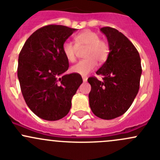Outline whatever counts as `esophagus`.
<instances>
[{
    "label": "esophagus",
    "mask_w": 160,
    "mask_h": 160,
    "mask_svg": "<svg viewBox=\"0 0 160 160\" xmlns=\"http://www.w3.org/2000/svg\"><path fill=\"white\" fill-rule=\"evenodd\" d=\"M87 80H88V77H83V82H87Z\"/></svg>",
    "instance_id": "obj_1"
}]
</instances>
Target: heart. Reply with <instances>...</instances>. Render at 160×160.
Listing matches in <instances>:
<instances>
[{
	"label": "heart",
	"mask_w": 160,
	"mask_h": 160,
	"mask_svg": "<svg viewBox=\"0 0 160 160\" xmlns=\"http://www.w3.org/2000/svg\"><path fill=\"white\" fill-rule=\"evenodd\" d=\"M76 44L66 41L62 44V50L66 59L69 62H74L77 49L86 48L84 52L85 59L80 61L71 67L70 70L74 73L87 76L95 69L98 63L105 62L109 54V46L106 41L100 39L97 32L85 30L77 35L74 38Z\"/></svg>",
	"instance_id": "b5f03b06"
}]
</instances>
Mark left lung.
Returning a JSON list of instances; mask_svg holds the SVG:
<instances>
[{
    "label": "left lung",
    "mask_w": 160,
    "mask_h": 160,
    "mask_svg": "<svg viewBox=\"0 0 160 160\" xmlns=\"http://www.w3.org/2000/svg\"><path fill=\"white\" fill-rule=\"evenodd\" d=\"M109 45L106 62L96 72L103 80L89 77V103L92 112L110 120L125 114L139 90L142 74L139 53L125 35L115 28H101Z\"/></svg>",
    "instance_id": "obj_1"
}]
</instances>
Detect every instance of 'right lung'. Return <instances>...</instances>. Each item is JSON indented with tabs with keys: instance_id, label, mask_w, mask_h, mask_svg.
Listing matches in <instances>:
<instances>
[{
	"instance_id": "right-lung-1",
	"label": "right lung",
	"mask_w": 160,
	"mask_h": 160,
	"mask_svg": "<svg viewBox=\"0 0 160 160\" xmlns=\"http://www.w3.org/2000/svg\"><path fill=\"white\" fill-rule=\"evenodd\" d=\"M76 30L57 25L40 28L19 53L18 77L22 95L31 111L44 120L65 117L72 96L83 83L80 74L62 75L69 68L62 44Z\"/></svg>"
}]
</instances>
